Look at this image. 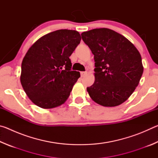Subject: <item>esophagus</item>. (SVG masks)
<instances>
[{
	"instance_id": "1",
	"label": "esophagus",
	"mask_w": 158,
	"mask_h": 158,
	"mask_svg": "<svg viewBox=\"0 0 158 158\" xmlns=\"http://www.w3.org/2000/svg\"><path fill=\"white\" fill-rule=\"evenodd\" d=\"M87 74V72H81V77H84Z\"/></svg>"
}]
</instances>
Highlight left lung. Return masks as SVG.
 Listing matches in <instances>:
<instances>
[{
	"instance_id": "left-lung-1",
	"label": "left lung",
	"mask_w": 158,
	"mask_h": 158,
	"mask_svg": "<svg viewBox=\"0 0 158 158\" xmlns=\"http://www.w3.org/2000/svg\"><path fill=\"white\" fill-rule=\"evenodd\" d=\"M83 41L94 55L95 82L87 88L92 100L104 106H116L135 91L142 76L141 57L123 35L109 28L81 33Z\"/></svg>"
}]
</instances>
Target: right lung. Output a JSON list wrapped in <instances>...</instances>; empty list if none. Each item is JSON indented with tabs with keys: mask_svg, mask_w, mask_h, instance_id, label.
<instances>
[{
	"mask_svg": "<svg viewBox=\"0 0 158 158\" xmlns=\"http://www.w3.org/2000/svg\"><path fill=\"white\" fill-rule=\"evenodd\" d=\"M79 32L61 29L40 37L21 63V84L29 99L43 109L56 107L67 100L79 72L71 69L69 59L81 41Z\"/></svg>",
	"mask_w": 158,
	"mask_h": 158,
	"instance_id": "obj_1",
	"label": "right lung"
}]
</instances>
